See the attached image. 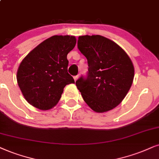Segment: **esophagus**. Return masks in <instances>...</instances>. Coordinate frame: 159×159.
Listing matches in <instances>:
<instances>
[{"instance_id": "34e87169", "label": "esophagus", "mask_w": 159, "mask_h": 159, "mask_svg": "<svg viewBox=\"0 0 159 159\" xmlns=\"http://www.w3.org/2000/svg\"><path fill=\"white\" fill-rule=\"evenodd\" d=\"M73 78H74V80H75V81H77V80H78V75H75V76H74Z\"/></svg>"}]
</instances>
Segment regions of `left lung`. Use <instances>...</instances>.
Masks as SVG:
<instances>
[{"label": "left lung", "instance_id": "1", "mask_svg": "<svg viewBox=\"0 0 159 159\" xmlns=\"http://www.w3.org/2000/svg\"><path fill=\"white\" fill-rule=\"evenodd\" d=\"M78 48L88 62L86 76L75 81L84 101L96 112H105L121 103L129 91L134 67L117 44L100 35L78 37Z\"/></svg>", "mask_w": 159, "mask_h": 159}]
</instances>
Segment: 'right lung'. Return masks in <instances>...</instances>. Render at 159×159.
I'll use <instances>...</instances> for the list:
<instances>
[{"label": "right lung", "mask_w": 159, "mask_h": 159, "mask_svg": "<svg viewBox=\"0 0 159 159\" xmlns=\"http://www.w3.org/2000/svg\"><path fill=\"white\" fill-rule=\"evenodd\" d=\"M75 44L73 36H53L22 61L17 73V83L31 105L41 110L50 109L59 102L65 86L75 83L67 73V56Z\"/></svg>", "instance_id": "add662e5"}]
</instances>
